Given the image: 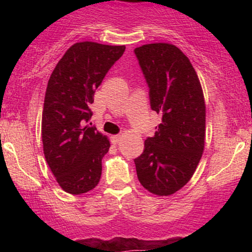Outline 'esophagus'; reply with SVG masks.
I'll list each match as a JSON object with an SVG mask.
<instances>
[{"instance_id": "obj_1", "label": "esophagus", "mask_w": 252, "mask_h": 252, "mask_svg": "<svg viewBox=\"0 0 252 252\" xmlns=\"http://www.w3.org/2000/svg\"><path fill=\"white\" fill-rule=\"evenodd\" d=\"M121 138H122V136H121V135H114V136H111V141H112V143L117 144V143L120 142V141H121Z\"/></svg>"}]
</instances>
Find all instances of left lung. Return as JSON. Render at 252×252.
<instances>
[{
  "label": "left lung",
  "instance_id": "left-lung-1",
  "mask_svg": "<svg viewBox=\"0 0 252 252\" xmlns=\"http://www.w3.org/2000/svg\"><path fill=\"white\" fill-rule=\"evenodd\" d=\"M135 54L148 83L150 106L162 117L134 160L136 173L153 194H174L190 180L204 152V92L189 59L172 43L142 45Z\"/></svg>",
  "mask_w": 252,
  "mask_h": 252
}]
</instances>
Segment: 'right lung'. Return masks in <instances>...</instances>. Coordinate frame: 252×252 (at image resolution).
<instances>
[{
	"label": "right lung",
	"mask_w": 252,
	"mask_h": 252,
	"mask_svg": "<svg viewBox=\"0 0 252 252\" xmlns=\"http://www.w3.org/2000/svg\"><path fill=\"white\" fill-rule=\"evenodd\" d=\"M126 46L83 41L72 45L52 72L43 102V154L59 186L70 194L94 189L109 152L105 135L89 123L94 91Z\"/></svg>",
	"instance_id": "add662e5"
}]
</instances>
